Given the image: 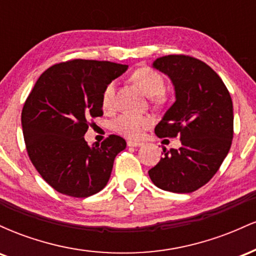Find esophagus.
Segmentation results:
<instances>
[{
  "label": "esophagus",
  "instance_id": "esophagus-1",
  "mask_svg": "<svg viewBox=\"0 0 256 256\" xmlns=\"http://www.w3.org/2000/svg\"><path fill=\"white\" fill-rule=\"evenodd\" d=\"M128 146H142L143 143L136 142V140H128Z\"/></svg>",
  "mask_w": 256,
  "mask_h": 256
}]
</instances>
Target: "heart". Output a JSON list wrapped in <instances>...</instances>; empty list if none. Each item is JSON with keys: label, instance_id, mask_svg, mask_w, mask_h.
<instances>
[{"label": "heart", "instance_id": "heart-1", "mask_svg": "<svg viewBox=\"0 0 256 256\" xmlns=\"http://www.w3.org/2000/svg\"><path fill=\"white\" fill-rule=\"evenodd\" d=\"M131 79L149 98H158L165 91V80L160 73L150 68L142 67L132 73ZM116 104V82H110L102 91V107L104 110H112ZM152 120L146 114L122 113L113 122V130L130 140H137L143 131L152 125Z\"/></svg>", "mask_w": 256, "mask_h": 256}]
</instances>
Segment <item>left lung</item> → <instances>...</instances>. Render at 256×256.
<instances>
[{
    "label": "left lung",
    "mask_w": 256,
    "mask_h": 256,
    "mask_svg": "<svg viewBox=\"0 0 256 256\" xmlns=\"http://www.w3.org/2000/svg\"><path fill=\"white\" fill-rule=\"evenodd\" d=\"M152 66L171 78L176 101L155 126L158 138L180 137L179 149H164L149 170L152 183L172 192H192L207 184L228 155L234 110L228 88L207 64L189 55L158 58Z\"/></svg>",
    "instance_id": "8db88e82"
}]
</instances>
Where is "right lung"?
Instances as JSON below:
<instances>
[{
    "label": "right lung",
    "mask_w": 256,
    "mask_h": 256,
    "mask_svg": "<svg viewBox=\"0 0 256 256\" xmlns=\"http://www.w3.org/2000/svg\"><path fill=\"white\" fill-rule=\"evenodd\" d=\"M128 70L110 61L73 58L46 70L22 110V134L32 165L52 189L84 198L107 184L126 140L110 134L89 146L85 132L104 116L102 91Z\"/></svg>",
    "instance_id": "1"
}]
</instances>
